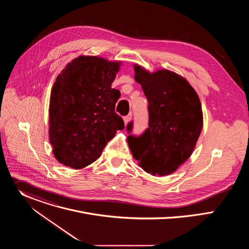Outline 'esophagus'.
I'll return each mask as SVG.
<instances>
[{"instance_id": "obj_1", "label": "esophagus", "mask_w": 249, "mask_h": 249, "mask_svg": "<svg viewBox=\"0 0 249 249\" xmlns=\"http://www.w3.org/2000/svg\"><path fill=\"white\" fill-rule=\"evenodd\" d=\"M131 118H132V115H131V114H129V115L125 116V117L123 118V120H124V124H125V125H127V124L130 122Z\"/></svg>"}]
</instances>
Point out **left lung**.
Wrapping results in <instances>:
<instances>
[{
  "label": "left lung",
  "mask_w": 249,
  "mask_h": 249,
  "mask_svg": "<svg viewBox=\"0 0 249 249\" xmlns=\"http://www.w3.org/2000/svg\"><path fill=\"white\" fill-rule=\"evenodd\" d=\"M135 81L149 101V128L127 139L139 165L152 175L176 171L192 155L203 128L200 98L182 76L166 69L151 73L134 65ZM132 123L127 130L130 132Z\"/></svg>",
  "instance_id": "obj_1"
}]
</instances>
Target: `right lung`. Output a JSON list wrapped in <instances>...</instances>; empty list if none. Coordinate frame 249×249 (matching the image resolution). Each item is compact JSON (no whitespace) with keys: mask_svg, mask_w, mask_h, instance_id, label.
<instances>
[{"mask_svg":"<svg viewBox=\"0 0 249 249\" xmlns=\"http://www.w3.org/2000/svg\"><path fill=\"white\" fill-rule=\"evenodd\" d=\"M121 65L97 56H79L56 78L49 104V141L60 163L74 169L89 165L124 129L115 112L120 91L111 89Z\"/></svg>","mask_w":249,"mask_h":249,"instance_id":"add662e5","label":"right lung"}]
</instances>
